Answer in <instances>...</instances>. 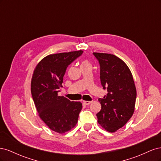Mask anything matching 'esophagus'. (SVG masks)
Instances as JSON below:
<instances>
[{
	"label": "esophagus",
	"mask_w": 161,
	"mask_h": 161,
	"mask_svg": "<svg viewBox=\"0 0 161 161\" xmlns=\"http://www.w3.org/2000/svg\"><path fill=\"white\" fill-rule=\"evenodd\" d=\"M92 103V101H83V103L86 105H88L89 104H91Z\"/></svg>",
	"instance_id": "1"
}]
</instances>
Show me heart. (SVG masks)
Returning <instances> with one entry per match:
<instances>
[{
	"label": "heart",
	"mask_w": 161,
	"mask_h": 161,
	"mask_svg": "<svg viewBox=\"0 0 161 161\" xmlns=\"http://www.w3.org/2000/svg\"><path fill=\"white\" fill-rule=\"evenodd\" d=\"M84 64H89V63L87 61H84L82 63V65H84Z\"/></svg>",
	"instance_id": "b5f03b06"
}]
</instances>
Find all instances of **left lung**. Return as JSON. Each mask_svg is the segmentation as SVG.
<instances>
[{
	"label": "left lung",
	"instance_id": "1",
	"mask_svg": "<svg viewBox=\"0 0 161 161\" xmlns=\"http://www.w3.org/2000/svg\"><path fill=\"white\" fill-rule=\"evenodd\" d=\"M100 66V80L108 94L99 99L101 109L97 121L109 132L122 128L132 116L136 89L132 75L120 58L110 53L93 52Z\"/></svg>",
	"mask_w": 161,
	"mask_h": 161
}]
</instances>
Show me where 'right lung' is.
Instances as JSON below:
<instances>
[{"label":"right lung","instance_id":"add662e5","mask_svg":"<svg viewBox=\"0 0 161 161\" xmlns=\"http://www.w3.org/2000/svg\"><path fill=\"white\" fill-rule=\"evenodd\" d=\"M82 53L79 50L47 56L33 72L31 91L36 109L43 122L58 133H65L75 127L82 108L80 101L58 95L67 67Z\"/></svg>","mask_w":161,"mask_h":161}]
</instances>
